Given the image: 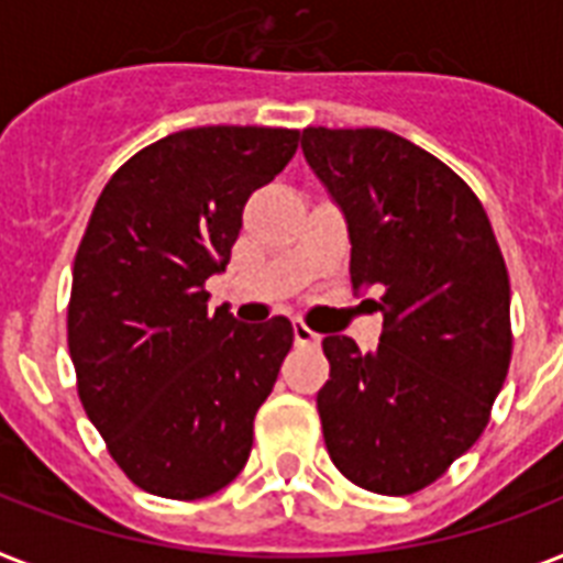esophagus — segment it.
<instances>
[{
	"instance_id": "esophagus-1",
	"label": "esophagus",
	"mask_w": 563,
	"mask_h": 563,
	"mask_svg": "<svg viewBox=\"0 0 563 563\" xmlns=\"http://www.w3.org/2000/svg\"><path fill=\"white\" fill-rule=\"evenodd\" d=\"M291 329H295V344L297 346H318V344H321V335H318L314 329L306 327L303 321H295V323H291Z\"/></svg>"
}]
</instances>
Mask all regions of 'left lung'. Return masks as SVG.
I'll use <instances>...</instances> for the list:
<instances>
[{"label": "left lung", "mask_w": 563, "mask_h": 563, "mask_svg": "<svg viewBox=\"0 0 563 563\" xmlns=\"http://www.w3.org/2000/svg\"><path fill=\"white\" fill-rule=\"evenodd\" d=\"M306 162L350 228L353 286H378L376 353L323 338V442L350 483L413 495L486 431L511 361L509 272L474 190L387 130L306 126Z\"/></svg>", "instance_id": "8db88e82"}]
</instances>
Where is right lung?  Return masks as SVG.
<instances>
[{
	"instance_id": "1",
	"label": "right lung",
	"mask_w": 563,
	"mask_h": 563,
	"mask_svg": "<svg viewBox=\"0 0 563 563\" xmlns=\"http://www.w3.org/2000/svg\"><path fill=\"white\" fill-rule=\"evenodd\" d=\"M300 132L196 126L155 141L107 181L68 300L77 396L121 472L150 495L199 500L245 468L254 416L295 341L286 318L249 327L208 309L242 208Z\"/></svg>"
}]
</instances>
